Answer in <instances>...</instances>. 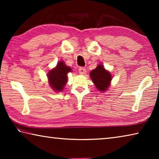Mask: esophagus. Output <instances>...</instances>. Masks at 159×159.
<instances>
[{
	"label": "esophagus",
	"instance_id": "1",
	"mask_svg": "<svg viewBox=\"0 0 159 159\" xmlns=\"http://www.w3.org/2000/svg\"><path fill=\"white\" fill-rule=\"evenodd\" d=\"M79 74L81 75H84L86 73V69L85 68H83V67H80V68H79Z\"/></svg>",
	"mask_w": 159,
	"mask_h": 159
}]
</instances>
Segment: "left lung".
Segmentation results:
<instances>
[{
    "label": "left lung",
    "mask_w": 159,
    "mask_h": 159,
    "mask_svg": "<svg viewBox=\"0 0 159 159\" xmlns=\"http://www.w3.org/2000/svg\"><path fill=\"white\" fill-rule=\"evenodd\" d=\"M90 76L91 80L99 91L105 92L111 85V74L102 64H98L95 69L90 71Z\"/></svg>",
    "instance_id": "left-lung-1"
}]
</instances>
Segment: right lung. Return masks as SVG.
<instances>
[{
    "label": "right lung",
    "mask_w": 159,
    "mask_h": 159,
    "mask_svg": "<svg viewBox=\"0 0 159 159\" xmlns=\"http://www.w3.org/2000/svg\"><path fill=\"white\" fill-rule=\"evenodd\" d=\"M71 71V67L66 65L64 61H58L55 68L50 69L47 74L50 88L55 92H61L66 84L67 74Z\"/></svg>",
    "instance_id": "1"
}]
</instances>
